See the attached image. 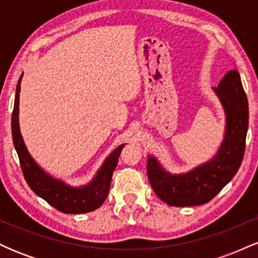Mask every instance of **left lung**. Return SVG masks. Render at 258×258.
<instances>
[{
	"mask_svg": "<svg viewBox=\"0 0 258 258\" xmlns=\"http://www.w3.org/2000/svg\"><path fill=\"white\" fill-rule=\"evenodd\" d=\"M214 91L226 112L224 139L214 158L189 172L172 174L156 158L148 156V178L155 194L167 205L185 207L209 203L240 167L248 127V105L238 70H229Z\"/></svg>",
	"mask_w": 258,
	"mask_h": 258,
	"instance_id": "obj_1",
	"label": "left lung"
}]
</instances>
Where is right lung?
<instances>
[{
    "mask_svg": "<svg viewBox=\"0 0 258 258\" xmlns=\"http://www.w3.org/2000/svg\"><path fill=\"white\" fill-rule=\"evenodd\" d=\"M23 75L19 78L12 114V136L24 178L35 194L46 200L58 211L64 214H86L97 210L104 203L110 189L112 172L116 167L121 150L125 144H121L112 152L94 178L84 186H72L63 180L54 178L44 172L26 149L19 130V92Z\"/></svg>",
    "mask_w": 258,
    "mask_h": 258,
    "instance_id": "1",
    "label": "right lung"
}]
</instances>
